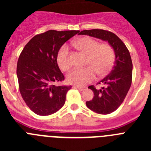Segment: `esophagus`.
<instances>
[{"label": "esophagus", "instance_id": "obj_1", "mask_svg": "<svg viewBox=\"0 0 151 151\" xmlns=\"http://www.w3.org/2000/svg\"><path fill=\"white\" fill-rule=\"evenodd\" d=\"M73 87L76 88H77V89H78L79 91H84L86 89V88L82 87V86H76H76H73Z\"/></svg>", "mask_w": 151, "mask_h": 151}]
</instances>
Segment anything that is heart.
Here are the masks:
<instances>
[{
	"label": "heart",
	"mask_w": 151,
	"mask_h": 151,
	"mask_svg": "<svg viewBox=\"0 0 151 151\" xmlns=\"http://www.w3.org/2000/svg\"><path fill=\"white\" fill-rule=\"evenodd\" d=\"M74 45L80 51L87 55V64L90 66L73 69L66 77L69 83L82 86L94 80L96 72L100 75H104L111 70L115 60V54L110 45L98 44L95 39L87 36L77 39ZM57 61L63 71L68 70L71 66L69 50L66 45L60 49Z\"/></svg>",
	"instance_id": "obj_1"
}]
</instances>
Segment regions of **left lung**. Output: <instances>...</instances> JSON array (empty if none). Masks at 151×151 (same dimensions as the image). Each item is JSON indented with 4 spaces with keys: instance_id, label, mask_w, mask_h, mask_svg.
<instances>
[{
    "instance_id": "1",
    "label": "left lung",
    "mask_w": 151,
    "mask_h": 151,
    "mask_svg": "<svg viewBox=\"0 0 151 151\" xmlns=\"http://www.w3.org/2000/svg\"><path fill=\"white\" fill-rule=\"evenodd\" d=\"M78 35H86L107 41L114 50L115 63L113 69L99 82L105 86L101 89H96L93 85L89 86L88 88L94 92V97L86 102V106L92 111L99 114H110L122 104L132 85V62L130 53L122 40L109 31L83 30Z\"/></svg>"
}]
</instances>
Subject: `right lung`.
Here are the masks:
<instances>
[{"label":"right lung","mask_w":151,"mask_h":151,"mask_svg":"<svg viewBox=\"0 0 151 151\" xmlns=\"http://www.w3.org/2000/svg\"><path fill=\"white\" fill-rule=\"evenodd\" d=\"M79 31L49 30L26 44L17 62V75L22 99L32 111L48 116L61 109L71 85H55L64 76L57 61L61 47Z\"/></svg>","instance_id":"add662e5"}]
</instances>
